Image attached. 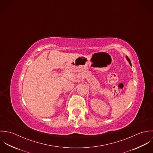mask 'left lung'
I'll use <instances>...</instances> for the list:
<instances>
[{"instance_id":"8db88e82","label":"left lung","mask_w":153,"mask_h":153,"mask_svg":"<svg viewBox=\"0 0 153 153\" xmlns=\"http://www.w3.org/2000/svg\"><path fill=\"white\" fill-rule=\"evenodd\" d=\"M126 58H127V61H128V62H129V63H130V65H131V61H130V59H129V58H128V56H126Z\"/></svg>"}]
</instances>
